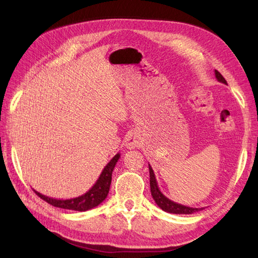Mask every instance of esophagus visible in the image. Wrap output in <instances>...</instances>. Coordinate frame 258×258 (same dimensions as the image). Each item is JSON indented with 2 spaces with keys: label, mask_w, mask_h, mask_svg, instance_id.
<instances>
[{
  "label": "esophagus",
  "mask_w": 258,
  "mask_h": 258,
  "mask_svg": "<svg viewBox=\"0 0 258 258\" xmlns=\"http://www.w3.org/2000/svg\"><path fill=\"white\" fill-rule=\"evenodd\" d=\"M141 144V140L140 136L135 133H128L126 135L125 139V146L126 149L128 150H134L136 147H139Z\"/></svg>",
  "instance_id": "obj_1"
}]
</instances>
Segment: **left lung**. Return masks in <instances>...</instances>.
<instances>
[{"instance_id": "8db88e82", "label": "left lung", "mask_w": 258, "mask_h": 258, "mask_svg": "<svg viewBox=\"0 0 258 258\" xmlns=\"http://www.w3.org/2000/svg\"><path fill=\"white\" fill-rule=\"evenodd\" d=\"M215 78L218 82H221L223 84H227L226 80L223 78V75L218 72V71L215 70ZM149 169H150V186H151V193L153 199H154L155 203L157 206L162 208L164 212L167 213H172V214H193L196 212H200L202 210H204V207L201 208H196V207H189V206H185L182 204H178L176 202H173L167 197L164 195L161 189L158 188V185L156 182V177L154 171H153L152 166L149 164Z\"/></svg>"}]
</instances>
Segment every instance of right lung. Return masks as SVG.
<instances>
[{
	"label": "right lung",
	"instance_id": "add662e5",
	"mask_svg": "<svg viewBox=\"0 0 258 258\" xmlns=\"http://www.w3.org/2000/svg\"><path fill=\"white\" fill-rule=\"evenodd\" d=\"M119 157H120V154L117 153V154L106 164V166L104 167L100 177L97 178L95 184L93 185L85 194L81 196L73 197V199H70V200H59V199H53V197L43 195L41 193H38V191H36L35 189L33 190L35 191V194L38 197H41L42 200H44L52 206L64 208V210L79 211V212H85V211L92 210V208L100 205L101 203L107 197L109 186H111V182H112V173L114 171V167L116 165L117 161L119 160Z\"/></svg>",
	"mask_w": 258,
	"mask_h": 258
}]
</instances>
